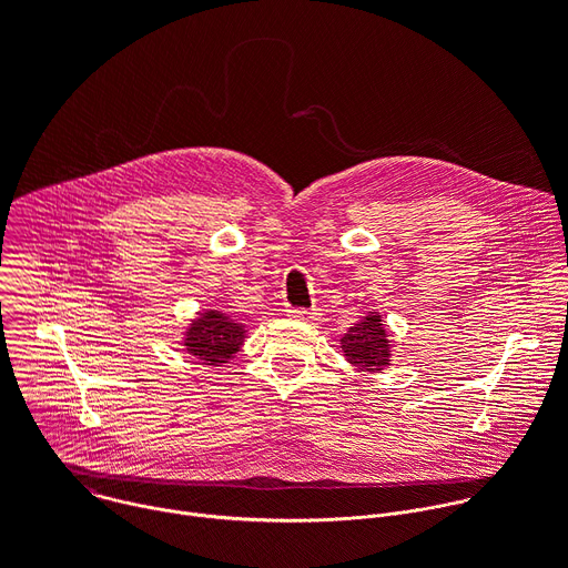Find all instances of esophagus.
<instances>
[{
    "label": "esophagus",
    "mask_w": 568,
    "mask_h": 568,
    "mask_svg": "<svg viewBox=\"0 0 568 568\" xmlns=\"http://www.w3.org/2000/svg\"><path fill=\"white\" fill-rule=\"evenodd\" d=\"M287 314H290L292 318H296V321H318V318H321V312H318L316 307H312V310L292 307V310H287Z\"/></svg>",
    "instance_id": "1"
}]
</instances>
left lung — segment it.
Returning <instances> with one entry per match:
<instances>
[{
  "label": "left lung",
  "instance_id": "8db88e82",
  "mask_svg": "<svg viewBox=\"0 0 568 568\" xmlns=\"http://www.w3.org/2000/svg\"><path fill=\"white\" fill-rule=\"evenodd\" d=\"M384 316L379 312H368L359 323L339 339L346 362L355 371L382 373L390 366V339Z\"/></svg>",
  "mask_w": 568,
  "mask_h": 568
}]
</instances>
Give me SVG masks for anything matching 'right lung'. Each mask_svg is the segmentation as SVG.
<instances>
[{"label":"right lung","mask_w":568,"mask_h":568,"mask_svg":"<svg viewBox=\"0 0 568 568\" xmlns=\"http://www.w3.org/2000/svg\"><path fill=\"white\" fill-rule=\"evenodd\" d=\"M247 328L224 310H202L184 331L182 346L206 366H224L245 346Z\"/></svg>","instance_id":"add662e5"}]
</instances>
